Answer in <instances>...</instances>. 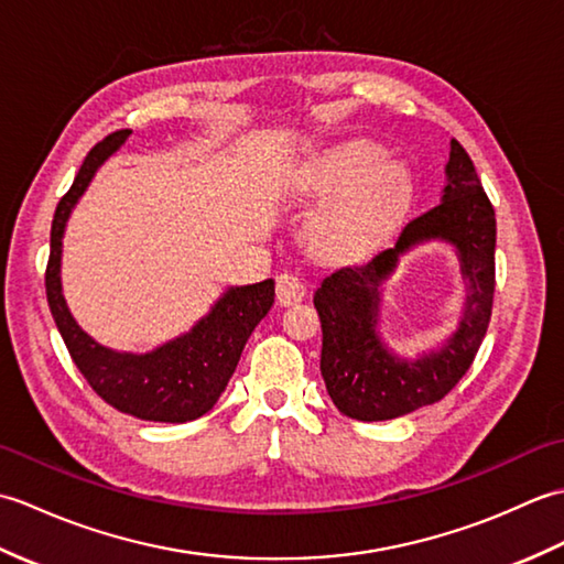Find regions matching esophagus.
Masks as SVG:
<instances>
[{
  "instance_id": "esophagus-1",
  "label": "esophagus",
  "mask_w": 564,
  "mask_h": 564,
  "mask_svg": "<svg viewBox=\"0 0 564 564\" xmlns=\"http://www.w3.org/2000/svg\"><path fill=\"white\" fill-rule=\"evenodd\" d=\"M305 297V283L295 273H281L275 279V301L281 305H295Z\"/></svg>"
}]
</instances>
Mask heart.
Wrapping results in <instances>:
<instances>
[{
  "mask_svg": "<svg viewBox=\"0 0 564 564\" xmlns=\"http://www.w3.org/2000/svg\"><path fill=\"white\" fill-rule=\"evenodd\" d=\"M305 191L334 198L310 227L315 249L322 257L349 259L398 220L410 198V178L400 164L386 162V150L356 140L317 158L305 176Z\"/></svg>",
  "mask_w": 564,
  "mask_h": 564,
  "instance_id": "obj_1",
  "label": "heart"
}]
</instances>
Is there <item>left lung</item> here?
Instances as JSON below:
<instances>
[{
    "label": "left lung",
    "instance_id": "1",
    "mask_svg": "<svg viewBox=\"0 0 564 564\" xmlns=\"http://www.w3.org/2000/svg\"><path fill=\"white\" fill-rule=\"evenodd\" d=\"M446 182L438 206L406 223L392 249L332 271L315 291L322 378L334 406L358 422H386L446 398L473 366L487 334L495 303L497 220L470 154L458 140H451ZM426 238H443L459 251L468 301L454 337L438 352L406 362L377 334L379 285L399 254Z\"/></svg>",
    "mask_w": 564,
    "mask_h": 564
}]
</instances>
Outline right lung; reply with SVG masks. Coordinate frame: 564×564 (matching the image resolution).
Returning <instances> with one entry per match:
<instances>
[{
	"instance_id": "obj_1",
	"label": "right lung",
	"mask_w": 564,
	"mask_h": 564,
	"mask_svg": "<svg viewBox=\"0 0 564 564\" xmlns=\"http://www.w3.org/2000/svg\"><path fill=\"white\" fill-rule=\"evenodd\" d=\"M130 133L133 130H116L94 145L79 166L75 184L57 203L51 227V259L45 269L47 305L72 361L104 402L145 422L184 424L210 412L227 388L247 339L273 305V279L227 289L206 317L150 354H118L82 332L69 315L59 283L65 225L94 172Z\"/></svg>"
}]
</instances>
